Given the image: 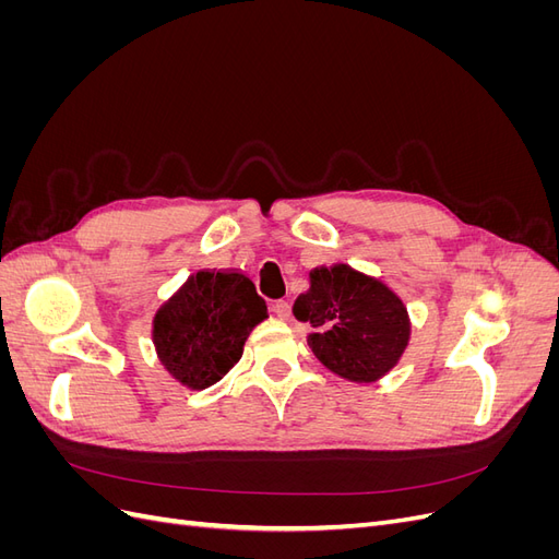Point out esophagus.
<instances>
[{
  "label": "esophagus",
  "instance_id": "1",
  "mask_svg": "<svg viewBox=\"0 0 559 559\" xmlns=\"http://www.w3.org/2000/svg\"><path fill=\"white\" fill-rule=\"evenodd\" d=\"M273 312H275L280 319H289V314H292L289 300H275V302H273Z\"/></svg>",
  "mask_w": 559,
  "mask_h": 559
}]
</instances>
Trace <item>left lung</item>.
I'll return each mask as SVG.
<instances>
[{"instance_id":"obj_1","label":"left lung","mask_w":559,"mask_h":559,"mask_svg":"<svg viewBox=\"0 0 559 559\" xmlns=\"http://www.w3.org/2000/svg\"><path fill=\"white\" fill-rule=\"evenodd\" d=\"M310 280V292L298 296L294 314L314 329L308 337L314 357L354 382L382 378L408 345L403 302L382 282L349 265L319 267Z\"/></svg>"}]
</instances>
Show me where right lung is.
I'll list each match as a JSON object with an SVG mask.
<instances>
[{
    "label": "right lung",
    "mask_w": 559,
    "mask_h": 559,
    "mask_svg": "<svg viewBox=\"0 0 559 559\" xmlns=\"http://www.w3.org/2000/svg\"><path fill=\"white\" fill-rule=\"evenodd\" d=\"M263 317L265 300L245 275L195 273L156 314L158 357L179 382L205 389L238 364Z\"/></svg>",
    "instance_id": "add662e5"
}]
</instances>
